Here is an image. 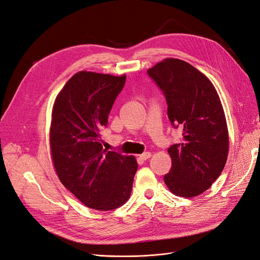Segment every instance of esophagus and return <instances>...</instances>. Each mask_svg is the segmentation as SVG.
I'll return each mask as SVG.
<instances>
[{"label": "esophagus", "mask_w": 260, "mask_h": 260, "mask_svg": "<svg viewBox=\"0 0 260 260\" xmlns=\"http://www.w3.org/2000/svg\"><path fill=\"white\" fill-rule=\"evenodd\" d=\"M139 157H140V159H142V160H147L148 158L151 157V153H150V152H144V153L140 154Z\"/></svg>", "instance_id": "1"}]
</instances>
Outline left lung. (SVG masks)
Masks as SVG:
<instances>
[{"label": "left lung", "instance_id": "obj_1", "mask_svg": "<svg viewBox=\"0 0 260 260\" xmlns=\"http://www.w3.org/2000/svg\"><path fill=\"white\" fill-rule=\"evenodd\" d=\"M163 90L170 121L182 129V143L169 148L171 172L164 176L177 196H197L219 178L227 161L230 136L219 94L200 70L178 58H165L147 70Z\"/></svg>", "mask_w": 260, "mask_h": 260}]
</instances>
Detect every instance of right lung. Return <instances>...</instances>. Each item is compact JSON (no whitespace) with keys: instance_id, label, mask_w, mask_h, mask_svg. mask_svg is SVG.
Returning a JSON list of instances; mask_svg holds the SVG:
<instances>
[{"instance_id":"add662e5","label":"right lung","mask_w":260,"mask_h":260,"mask_svg":"<svg viewBox=\"0 0 260 260\" xmlns=\"http://www.w3.org/2000/svg\"><path fill=\"white\" fill-rule=\"evenodd\" d=\"M126 75L92 71L72 76L55 98L50 151L60 182L88 208L109 211L126 203L138 162L102 147L101 129L121 91Z\"/></svg>"}]
</instances>
